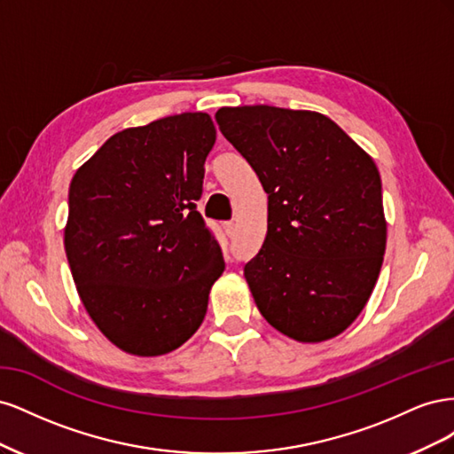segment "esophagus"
I'll return each instance as SVG.
<instances>
[{
    "mask_svg": "<svg viewBox=\"0 0 454 454\" xmlns=\"http://www.w3.org/2000/svg\"><path fill=\"white\" fill-rule=\"evenodd\" d=\"M223 229H225V232H227V237L235 235V223H232V222H227V223L223 225Z\"/></svg>",
    "mask_w": 454,
    "mask_h": 454,
    "instance_id": "obj_1",
    "label": "esophagus"
}]
</instances>
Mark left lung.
Here are the masks:
<instances>
[{
    "label": "left lung",
    "mask_w": 454,
    "mask_h": 454,
    "mask_svg": "<svg viewBox=\"0 0 454 454\" xmlns=\"http://www.w3.org/2000/svg\"><path fill=\"white\" fill-rule=\"evenodd\" d=\"M215 121L269 195L265 242L244 265L259 312L301 342L345 332L387 248L373 159L322 114L242 106L217 109Z\"/></svg>",
    "instance_id": "left-lung-1"
}]
</instances>
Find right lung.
Listing matches in <instances>:
<instances>
[{
    "instance_id": "1",
    "label": "right lung",
    "mask_w": 454,
    "mask_h": 454,
    "mask_svg": "<svg viewBox=\"0 0 454 454\" xmlns=\"http://www.w3.org/2000/svg\"><path fill=\"white\" fill-rule=\"evenodd\" d=\"M214 142L210 115L162 117L114 134L74 176L67 263L90 318L121 350L172 352L204 320L225 269L197 210Z\"/></svg>"
}]
</instances>
